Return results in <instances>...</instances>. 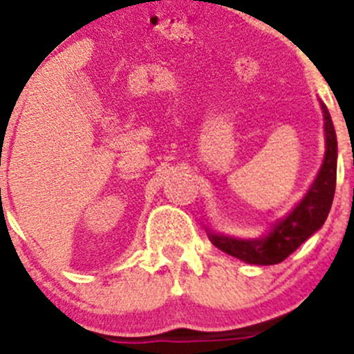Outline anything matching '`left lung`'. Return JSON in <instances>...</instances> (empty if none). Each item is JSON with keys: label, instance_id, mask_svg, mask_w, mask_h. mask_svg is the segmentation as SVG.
Listing matches in <instances>:
<instances>
[{"label": "left lung", "instance_id": "1", "mask_svg": "<svg viewBox=\"0 0 354 354\" xmlns=\"http://www.w3.org/2000/svg\"><path fill=\"white\" fill-rule=\"evenodd\" d=\"M322 104V102H320ZM324 111V127H326V157L324 164L313 181L312 188L305 198L295 207L291 214L277 223L269 236L262 240H236V238L223 236V234L207 233L214 246L223 250L227 255L243 260L255 266H274L288 259L303 241L308 240L317 230L322 227L334 200L335 173H337V138H335L334 124L326 104Z\"/></svg>", "mask_w": 354, "mask_h": 354}]
</instances>
